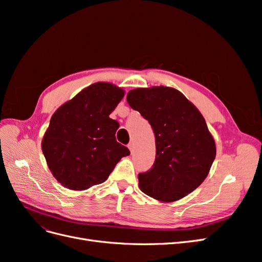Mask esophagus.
I'll return each mask as SVG.
<instances>
[{
  "label": "esophagus",
  "instance_id": "34e87169",
  "mask_svg": "<svg viewBox=\"0 0 262 262\" xmlns=\"http://www.w3.org/2000/svg\"><path fill=\"white\" fill-rule=\"evenodd\" d=\"M128 147H129V149L131 150V152H133V142H130V143L128 144Z\"/></svg>",
  "mask_w": 262,
  "mask_h": 262
}]
</instances>
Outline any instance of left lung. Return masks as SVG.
Returning a JSON list of instances; mask_svg holds the SVG:
<instances>
[{
  "instance_id": "1",
  "label": "left lung",
  "mask_w": 262,
  "mask_h": 262,
  "mask_svg": "<svg viewBox=\"0 0 262 262\" xmlns=\"http://www.w3.org/2000/svg\"><path fill=\"white\" fill-rule=\"evenodd\" d=\"M126 100L155 134V162L139 173L140 189L165 202L192 192L207 178L216 154L199 110L180 92L165 86L130 91Z\"/></svg>"
}]
</instances>
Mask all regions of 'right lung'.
I'll return each mask as SVG.
<instances>
[{
	"mask_svg": "<svg viewBox=\"0 0 262 262\" xmlns=\"http://www.w3.org/2000/svg\"><path fill=\"white\" fill-rule=\"evenodd\" d=\"M123 96V90L113 84L95 83L53 114L41 147L62 186L85 190L99 185L130 154L116 140L119 122L109 117Z\"/></svg>",
	"mask_w": 262,
	"mask_h": 262,
	"instance_id": "obj_1",
	"label": "right lung"
}]
</instances>
